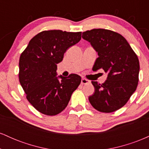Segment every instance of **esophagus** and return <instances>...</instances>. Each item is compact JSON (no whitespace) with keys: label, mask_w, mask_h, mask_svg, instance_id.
Wrapping results in <instances>:
<instances>
[{"label":"esophagus","mask_w":149,"mask_h":149,"mask_svg":"<svg viewBox=\"0 0 149 149\" xmlns=\"http://www.w3.org/2000/svg\"><path fill=\"white\" fill-rule=\"evenodd\" d=\"M89 83H90V81H89L88 80L85 79V78H82V80H81V84L82 85H86Z\"/></svg>","instance_id":"obj_1"}]
</instances>
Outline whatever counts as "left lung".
Here are the masks:
<instances>
[{
	"label": "left lung",
	"mask_w": 149,
	"mask_h": 149,
	"mask_svg": "<svg viewBox=\"0 0 149 149\" xmlns=\"http://www.w3.org/2000/svg\"><path fill=\"white\" fill-rule=\"evenodd\" d=\"M82 37L98 53L93 69H102L108 73L102 84L92 81L95 93L89 97V101L99 111H116L125 105L138 85L137 55L126 39L113 31L94 29L83 32Z\"/></svg>",
	"instance_id": "1"
}]
</instances>
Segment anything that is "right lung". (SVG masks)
Instances as JSON below:
<instances>
[{"mask_svg": "<svg viewBox=\"0 0 149 149\" xmlns=\"http://www.w3.org/2000/svg\"><path fill=\"white\" fill-rule=\"evenodd\" d=\"M81 32L43 31L29 42L19 57V80L27 100L42 114L55 116L67 107L81 78L56 76L57 66L69 47L78 43Z\"/></svg>", "mask_w": 149, "mask_h": 149, "instance_id": "right-lung-1", "label": "right lung"}]
</instances>
